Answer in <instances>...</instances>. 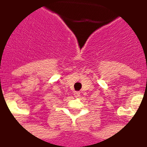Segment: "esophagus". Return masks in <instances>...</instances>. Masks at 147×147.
<instances>
[{
    "label": "esophagus",
    "mask_w": 147,
    "mask_h": 147,
    "mask_svg": "<svg viewBox=\"0 0 147 147\" xmlns=\"http://www.w3.org/2000/svg\"><path fill=\"white\" fill-rule=\"evenodd\" d=\"M74 95H75V97H78L79 95H80V92H74Z\"/></svg>",
    "instance_id": "esophagus-1"
}]
</instances>
